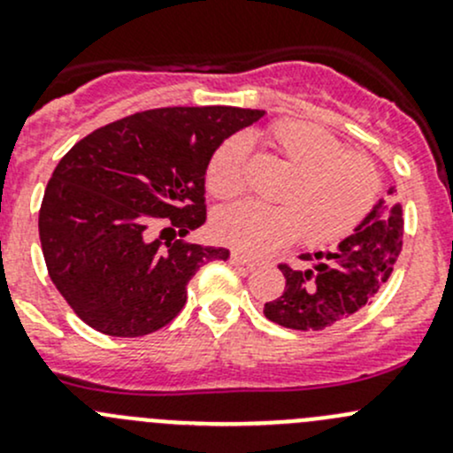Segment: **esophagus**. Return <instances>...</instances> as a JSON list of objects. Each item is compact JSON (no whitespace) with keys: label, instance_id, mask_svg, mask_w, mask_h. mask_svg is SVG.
<instances>
[{"label":"esophagus","instance_id":"1","mask_svg":"<svg viewBox=\"0 0 453 453\" xmlns=\"http://www.w3.org/2000/svg\"><path fill=\"white\" fill-rule=\"evenodd\" d=\"M230 260L232 265H239V267H248V269H254L256 265H258V260L252 258V256L239 252V250H234V252L230 254Z\"/></svg>","mask_w":453,"mask_h":453}]
</instances>
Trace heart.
<instances>
[{
	"mask_svg": "<svg viewBox=\"0 0 453 453\" xmlns=\"http://www.w3.org/2000/svg\"><path fill=\"white\" fill-rule=\"evenodd\" d=\"M273 153L291 168L278 193L280 205L239 201L214 214V234L234 248L265 254L294 243L344 239L377 201L381 177L372 159L344 150L340 138L307 120H278L265 131ZM250 146L230 135L214 149L205 166V186L214 197H234L245 188Z\"/></svg>",
	"mask_w": 453,
	"mask_h": 453,
	"instance_id": "obj_1",
	"label": "heart"
}]
</instances>
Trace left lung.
<instances>
[{"label":"left lung","mask_w":453,"mask_h":453,"mask_svg":"<svg viewBox=\"0 0 453 453\" xmlns=\"http://www.w3.org/2000/svg\"><path fill=\"white\" fill-rule=\"evenodd\" d=\"M403 245V214L395 188L328 252L303 254L307 267L278 265L287 285L280 298L265 303V318L294 331H324L364 309L390 278Z\"/></svg>","instance_id":"left-lung-1"}]
</instances>
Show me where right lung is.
Segmentation results:
<instances>
[{
    "instance_id": "obj_1",
    "label": "right lung",
    "mask_w": 453,
    "mask_h": 453,
    "mask_svg": "<svg viewBox=\"0 0 453 453\" xmlns=\"http://www.w3.org/2000/svg\"><path fill=\"white\" fill-rule=\"evenodd\" d=\"M263 116L239 107L149 109L67 150L45 188L39 239L54 287L85 324L113 337L149 335L184 309L201 265L230 258L226 248L184 236L205 223L210 155ZM155 222L165 230L153 242Z\"/></svg>"
}]
</instances>
